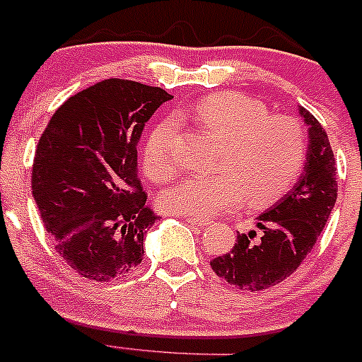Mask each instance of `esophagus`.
I'll return each mask as SVG.
<instances>
[{
	"label": "esophagus",
	"mask_w": 362,
	"mask_h": 362,
	"mask_svg": "<svg viewBox=\"0 0 362 362\" xmlns=\"http://www.w3.org/2000/svg\"><path fill=\"white\" fill-rule=\"evenodd\" d=\"M186 221L189 223V225H195V226H207L209 223V219H206V218H197V216H188V218H186Z\"/></svg>",
	"instance_id": "obj_1"
}]
</instances>
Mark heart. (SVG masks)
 Masks as SVG:
<instances>
[{"label": "heart", "instance_id": "obj_1", "mask_svg": "<svg viewBox=\"0 0 362 362\" xmlns=\"http://www.w3.org/2000/svg\"><path fill=\"white\" fill-rule=\"evenodd\" d=\"M207 132L221 139L212 176H188L160 195L167 212L211 216L242 202L264 207L281 199L300 177L307 160L305 127L284 115H268L259 100L238 92L200 99L188 110ZM177 127L167 118L155 125L143 148V169L151 181L176 174Z\"/></svg>", "mask_w": 362, "mask_h": 362}]
</instances>
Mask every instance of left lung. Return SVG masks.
<instances>
[{"label":"left lung","mask_w":362,"mask_h":362,"mask_svg":"<svg viewBox=\"0 0 362 362\" xmlns=\"http://www.w3.org/2000/svg\"><path fill=\"white\" fill-rule=\"evenodd\" d=\"M308 125L303 173L279 202L256 218V232L237 233L233 249L211 262L216 275L238 289L262 291L293 274L314 247L337 202V162L326 130L300 106Z\"/></svg>","instance_id":"8db88e82"}]
</instances>
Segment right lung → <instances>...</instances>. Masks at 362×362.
Returning a JSON list of instances; mask_svg holds the SVG:
<instances>
[{
    "label": "right lung",
    "instance_id": "right-lung-1",
    "mask_svg": "<svg viewBox=\"0 0 362 362\" xmlns=\"http://www.w3.org/2000/svg\"><path fill=\"white\" fill-rule=\"evenodd\" d=\"M163 88L110 78L69 98L36 146L33 197L62 259L85 279L107 282L143 262L156 214L137 174L144 124Z\"/></svg>",
    "mask_w": 362,
    "mask_h": 362
}]
</instances>
